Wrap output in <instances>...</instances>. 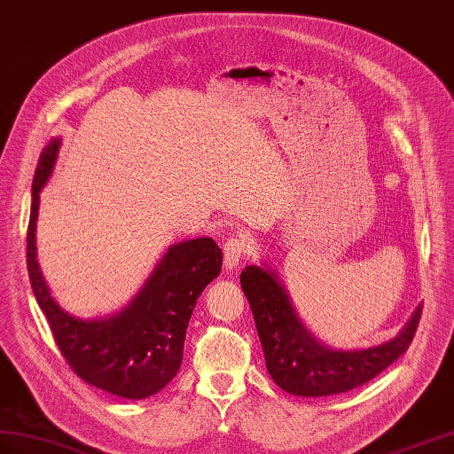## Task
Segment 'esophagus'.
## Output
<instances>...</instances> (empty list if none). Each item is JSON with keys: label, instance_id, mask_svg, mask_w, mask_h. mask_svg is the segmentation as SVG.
<instances>
[{"label": "esophagus", "instance_id": "obj_1", "mask_svg": "<svg viewBox=\"0 0 454 454\" xmlns=\"http://www.w3.org/2000/svg\"><path fill=\"white\" fill-rule=\"evenodd\" d=\"M247 253V243L243 238H230L226 243H224V269L234 272L238 269L239 261L246 257Z\"/></svg>", "mask_w": 454, "mask_h": 454}]
</instances>
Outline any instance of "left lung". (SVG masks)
Here are the masks:
<instances>
[{
    "label": "left lung",
    "instance_id": "left-lung-1",
    "mask_svg": "<svg viewBox=\"0 0 454 454\" xmlns=\"http://www.w3.org/2000/svg\"><path fill=\"white\" fill-rule=\"evenodd\" d=\"M239 282L253 310L269 374L276 386L297 397H328L376 378L409 348L422 317V307H416L389 341L364 348H335L318 340L299 318L272 266H246Z\"/></svg>",
    "mask_w": 454,
    "mask_h": 454
}]
</instances>
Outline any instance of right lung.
Here are the masks:
<instances>
[{
    "label": "right lung",
    "instance_id": "right-lung-1",
    "mask_svg": "<svg viewBox=\"0 0 454 454\" xmlns=\"http://www.w3.org/2000/svg\"><path fill=\"white\" fill-rule=\"evenodd\" d=\"M61 137L43 147L32 182L27 264L42 312L61 355L76 376L122 399H147L178 374L185 330L197 299L223 269L211 238L172 243L128 305L106 318H78L51 297L36 253L40 192L50 180Z\"/></svg>",
    "mask_w": 454,
    "mask_h": 454
}]
</instances>
